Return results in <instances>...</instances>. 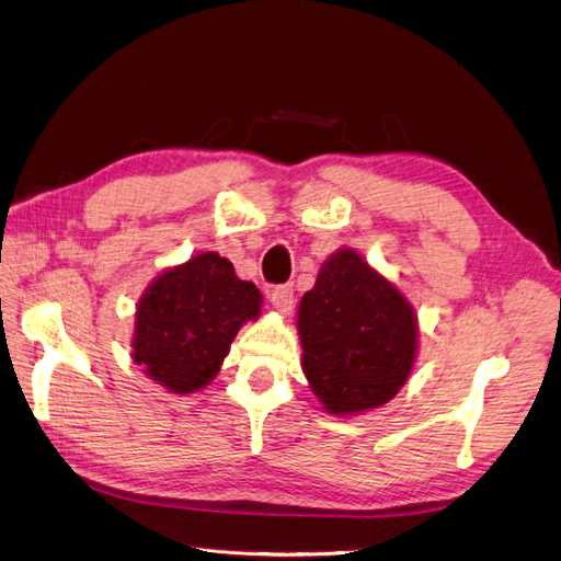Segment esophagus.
<instances>
[{
	"instance_id": "obj_1",
	"label": "esophagus",
	"mask_w": 561,
	"mask_h": 561,
	"mask_svg": "<svg viewBox=\"0 0 561 561\" xmlns=\"http://www.w3.org/2000/svg\"><path fill=\"white\" fill-rule=\"evenodd\" d=\"M268 299L280 313H290L295 309V293L293 285H276L274 290L268 293Z\"/></svg>"
}]
</instances>
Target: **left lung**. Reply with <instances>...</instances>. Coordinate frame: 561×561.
Here are the masks:
<instances>
[{"label":"left lung","mask_w":561,"mask_h":561,"mask_svg":"<svg viewBox=\"0 0 561 561\" xmlns=\"http://www.w3.org/2000/svg\"><path fill=\"white\" fill-rule=\"evenodd\" d=\"M301 367L332 414L363 412L398 393L414 365L416 316L360 254L339 250L299 304Z\"/></svg>","instance_id":"1"}]
</instances>
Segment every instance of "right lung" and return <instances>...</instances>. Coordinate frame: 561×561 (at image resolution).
Instances as JSON below:
<instances>
[{
  "mask_svg": "<svg viewBox=\"0 0 561 561\" xmlns=\"http://www.w3.org/2000/svg\"><path fill=\"white\" fill-rule=\"evenodd\" d=\"M260 290L217 252L196 254L151 283L135 316L133 358L173 393L206 386L236 332L260 316Z\"/></svg>",
  "mask_w": 561,
  "mask_h": 561,
  "instance_id": "add662e5",
  "label": "right lung"
}]
</instances>
